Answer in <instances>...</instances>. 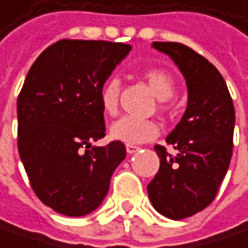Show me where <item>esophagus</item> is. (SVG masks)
I'll list each match as a JSON object with an SVG mask.
<instances>
[{
	"mask_svg": "<svg viewBox=\"0 0 248 248\" xmlns=\"http://www.w3.org/2000/svg\"><path fill=\"white\" fill-rule=\"evenodd\" d=\"M125 150H127L128 154H134V153L139 151L140 147H137V145H131V144H127V145H125Z\"/></svg>",
	"mask_w": 248,
	"mask_h": 248,
	"instance_id": "34e87169",
	"label": "esophagus"
}]
</instances>
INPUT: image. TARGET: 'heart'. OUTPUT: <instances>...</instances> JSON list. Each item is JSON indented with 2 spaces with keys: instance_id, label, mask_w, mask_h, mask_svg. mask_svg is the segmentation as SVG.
I'll return each instance as SVG.
<instances>
[{
  "instance_id": "heart-1",
  "label": "heart",
  "mask_w": 248,
  "mask_h": 248,
  "mask_svg": "<svg viewBox=\"0 0 248 248\" xmlns=\"http://www.w3.org/2000/svg\"><path fill=\"white\" fill-rule=\"evenodd\" d=\"M142 77L150 85L154 95L160 100V108H166V101L175 93V84L170 74L160 68H150L142 73ZM121 84L118 78H109L100 91V104L106 114L114 115L118 109ZM158 136V127L151 120H139L134 117H121L112 123L109 128V137L124 144H141L151 141Z\"/></svg>"
}]
</instances>
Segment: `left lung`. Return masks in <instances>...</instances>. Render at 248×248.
Returning a JSON list of instances; mask_svg holds the SVG:
<instances>
[{"instance_id":"1","label":"left lung","mask_w":248,"mask_h":248,"mask_svg":"<svg viewBox=\"0 0 248 248\" xmlns=\"http://www.w3.org/2000/svg\"><path fill=\"white\" fill-rule=\"evenodd\" d=\"M186 78L188 100L167 136L178 154L155 145L160 170L147 186L153 207L171 220L191 217L216 199L232 154L235 112L223 76L202 55L180 43H153Z\"/></svg>"}]
</instances>
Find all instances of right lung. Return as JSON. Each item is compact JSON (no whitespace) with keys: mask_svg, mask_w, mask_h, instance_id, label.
<instances>
[{"mask_svg":"<svg viewBox=\"0 0 248 248\" xmlns=\"http://www.w3.org/2000/svg\"><path fill=\"white\" fill-rule=\"evenodd\" d=\"M131 46L61 40L30 68L16 101L18 151L37 197L54 211L81 217L104 200L125 145L106 136L100 91Z\"/></svg>","mask_w":248,"mask_h":248,"instance_id":"1","label":"right lung"}]
</instances>
